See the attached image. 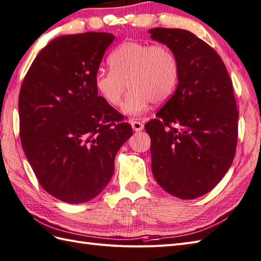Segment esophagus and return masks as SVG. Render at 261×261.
I'll return each mask as SVG.
<instances>
[{"mask_svg": "<svg viewBox=\"0 0 261 261\" xmlns=\"http://www.w3.org/2000/svg\"><path fill=\"white\" fill-rule=\"evenodd\" d=\"M130 123H131V125H132V129H134V131L139 132V131H142V130H143V124L141 123L140 121L131 120Z\"/></svg>", "mask_w": 261, "mask_h": 261, "instance_id": "obj_1", "label": "esophagus"}]
</instances>
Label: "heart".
Instances as JSON below:
<instances>
[{"label": "heart", "mask_w": 261, "mask_h": 261, "mask_svg": "<svg viewBox=\"0 0 261 261\" xmlns=\"http://www.w3.org/2000/svg\"><path fill=\"white\" fill-rule=\"evenodd\" d=\"M108 64L110 71H98L94 86L105 102L118 108L127 84L130 92L122 109L127 115L139 116L151 102H166L178 84V60L165 45L125 41L110 54Z\"/></svg>", "instance_id": "heart-1"}]
</instances>
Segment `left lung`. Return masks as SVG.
Here are the masks:
<instances>
[{
  "instance_id": "1",
  "label": "left lung",
  "mask_w": 261,
  "mask_h": 261,
  "mask_svg": "<svg viewBox=\"0 0 261 261\" xmlns=\"http://www.w3.org/2000/svg\"><path fill=\"white\" fill-rule=\"evenodd\" d=\"M149 33L179 64L175 93L145 125L152 174L167 193L193 199L212 190L233 162L239 116L233 87L222 59L194 33L167 28Z\"/></svg>"
}]
</instances>
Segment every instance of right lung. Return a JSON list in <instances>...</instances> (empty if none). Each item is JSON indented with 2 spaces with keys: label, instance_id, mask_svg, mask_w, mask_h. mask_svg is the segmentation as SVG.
<instances>
[{
  "label": "right lung",
  "instance_id": "right-lung-1",
  "mask_svg": "<svg viewBox=\"0 0 261 261\" xmlns=\"http://www.w3.org/2000/svg\"><path fill=\"white\" fill-rule=\"evenodd\" d=\"M114 38L105 32L55 38L22 83V148L43 190L66 203L91 201L108 186L115 154L132 136L131 125L94 86Z\"/></svg>",
  "mask_w": 261,
  "mask_h": 261
}]
</instances>
